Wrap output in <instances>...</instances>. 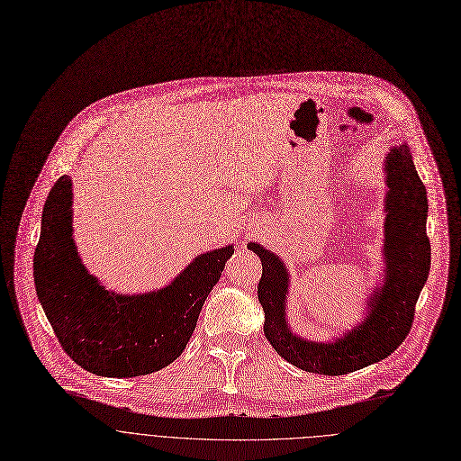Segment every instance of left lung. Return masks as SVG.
Masks as SVG:
<instances>
[{"instance_id":"1","label":"left lung","mask_w":461,"mask_h":461,"mask_svg":"<svg viewBox=\"0 0 461 461\" xmlns=\"http://www.w3.org/2000/svg\"><path fill=\"white\" fill-rule=\"evenodd\" d=\"M385 282L369 300L362 324L335 342L303 340L285 324L289 275L284 262L249 242L248 249L262 260L258 302L264 310V333L275 351L294 367L339 376L387 358L405 340L414 321L420 291L429 276L430 244L425 231L427 195L407 144L393 148L385 159Z\"/></svg>"}]
</instances>
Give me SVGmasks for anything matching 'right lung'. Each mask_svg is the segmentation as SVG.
Masks as SVG:
<instances>
[{
  "mask_svg": "<svg viewBox=\"0 0 461 461\" xmlns=\"http://www.w3.org/2000/svg\"><path fill=\"white\" fill-rule=\"evenodd\" d=\"M231 255L233 246L203 253L158 291H108L77 255L72 181L63 176L43 208L34 282L61 348L77 366L99 376L131 378L159 371L181 357Z\"/></svg>",
  "mask_w": 461,
  "mask_h": 461,
  "instance_id": "1",
  "label": "right lung"
}]
</instances>
